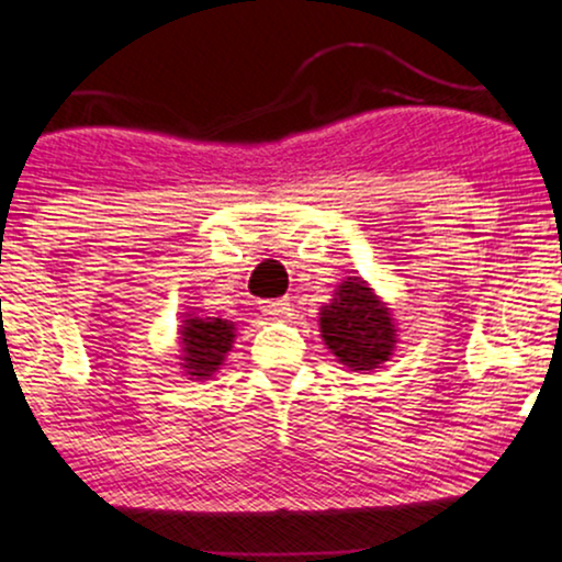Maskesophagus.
I'll return each instance as SVG.
<instances>
[{"instance_id": "obj_1", "label": "esophagus", "mask_w": 562, "mask_h": 562, "mask_svg": "<svg viewBox=\"0 0 562 562\" xmlns=\"http://www.w3.org/2000/svg\"><path fill=\"white\" fill-rule=\"evenodd\" d=\"M261 312L267 317H285L290 312V301L288 299H277V301H261Z\"/></svg>"}]
</instances>
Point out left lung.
Here are the masks:
<instances>
[{"mask_svg": "<svg viewBox=\"0 0 562 562\" xmlns=\"http://www.w3.org/2000/svg\"><path fill=\"white\" fill-rule=\"evenodd\" d=\"M319 333L335 359L362 375L389 362L398 344L389 303L362 277H346L335 288L330 303L319 308Z\"/></svg>", "mask_w": 562, "mask_h": 562, "instance_id": "1", "label": "left lung"}]
</instances>
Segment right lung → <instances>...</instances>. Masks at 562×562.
Returning a JSON list of instances; mask_svg holds the SVG:
<instances>
[{"label": "right lung", "mask_w": 562, "mask_h": 562, "mask_svg": "<svg viewBox=\"0 0 562 562\" xmlns=\"http://www.w3.org/2000/svg\"><path fill=\"white\" fill-rule=\"evenodd\" d=\"M235 322L203 317L200 312L184 314L179 325V367L187 380H211L222 370L235 344Z\"/></svg>", "instance_id": "add662e5"}]
</instances>
